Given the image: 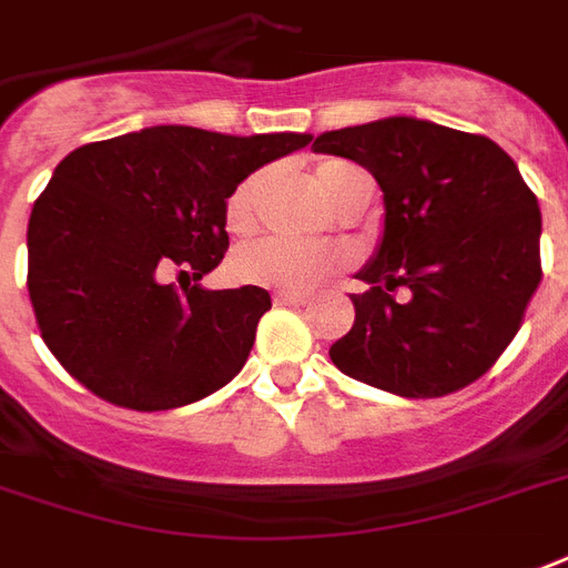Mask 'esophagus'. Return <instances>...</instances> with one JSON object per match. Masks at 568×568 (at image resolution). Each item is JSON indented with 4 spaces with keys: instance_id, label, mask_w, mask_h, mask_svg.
<instances>
[{
    "instance_id": "34e87169",
    "label": "esophagus",
    "mask_w": 568,
    "mask_h": 568,
    "mask_svg": "<svg viewBox=\"0 0 568 568\" xmlns=\"http://www.w3.org/2000/svg\"><path fill=\"white\" fill-rule=\"evenodd\" d=\"M275 302H278V305H305L308 296H305V293H287V290H278V293H275Z\"/></svg>"
}]
</instances>
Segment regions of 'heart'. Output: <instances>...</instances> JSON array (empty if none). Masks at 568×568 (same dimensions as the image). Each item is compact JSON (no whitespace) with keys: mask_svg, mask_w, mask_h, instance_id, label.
Masks as SVG:
<instances>
[{"mask_svg":"<svg viewBox=\"0 0 568 568\" xmlns=\"http://www.w3.org/2000/svg\"><path fill=\"white\" fill-rule=\"evenodd\" d=\"M357 175H363L357 165L345 160H324L314 165L312 181L317 193L333 205L347 181ZM256 190H260V178L251 175L226 199L223 223L233 235H244L254 226ZM342 266H345V254L335 247H308V244H290L278 239L247 244L233 256V275L242 284L287 290V293H308L326 278H333L335 272H342Z\"/></svg>","mask_w":568,"mask_h":568,"instance_id":"obj_1","label":"heart"}]
</instances>
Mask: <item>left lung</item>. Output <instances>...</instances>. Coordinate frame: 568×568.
Returning <instances> with one entry per match:
<instances>
[{
    "label": "left lung",
    "mask_w": 568,
    "mask_h": 568,
    "mask_svg": "<svg viewBox=\"0 0 568 568\" xmlns=\"http://www.w3.org/2000/svg\"><path fill=\"white\" fill-rule=\"evenodd\" d=\"M317 153L369 169L384 230L359 268L354 326L329 357L405 399L445 396L494 366L541 281L539 199L490 139L433 120L384 118L317 135ZM409 296L396 303L392 290Z\"/></svg>",
    "instance_id": "left-lung-1"
}]
</instances>
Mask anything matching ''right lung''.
<instances>
[{
    "label": "right lung",
    "instance_id": "obj_1",
    "mask_svg": "<svg viewBox=\"0 0 568 568\" xmlns=\"http://www.w3.org/2000/svg\"><path fill=\"white\" fill-rule=\"evenodd\" d=\"M308 142V132L148 126L69 153L27 230L29 300L63 369L135 412L181 408L230 384L272 300L254 284L199 281L230 247V193ZM169 267L197 284L178 294L162 281Z\"/></svg>",
    "mask_w": 568,
    "mask_h": 568
}]
</instances>
